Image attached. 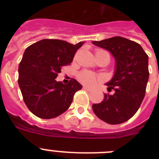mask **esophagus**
<instances>
[{
	"mask_svg": "<svg viewBox=\"0 0 159 159\" xmlns=\"http://www.w3.org/2000/svg\"><path fill=\"white\" fill-rule=\"evenodd\" d=\"M83 88H84V90H86V91H88V92H92V88H88V87H87V86H84V87H83Z\"/></svg>",
	"mask_w": 159,
	"mask_h": 159,
	"instance_id": "obj_1",
	"label": "esophagus"
}]
</instances>
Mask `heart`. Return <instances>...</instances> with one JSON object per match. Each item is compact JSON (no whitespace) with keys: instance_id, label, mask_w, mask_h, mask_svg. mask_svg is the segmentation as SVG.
I'll use <instances>...</instances> for the list:
<instances>
[{"instance_id":"heart-1","label":"heart","mask_w":159,"mask_h":159,"mask_svg":"<svg viewBox=\"0 0 159 159\" xmlns=\"http://www.w3.org/2000/svg\"><path fill=\"white\" fill-rule=\"evenodd\" d=\"M100 53H107V52L103 51V50L99 49V50H97L95 54H100ZM78 79H79V80L80 81L82 84H86V85H88V86H90V87L95 86L97 83L101 80L100 76H99V75L95 74V73L91 72V71H81V72L78 75Z\"/></svg>"}]
</instances>
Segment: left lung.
I'll return each mask as SVG.
<instances>
[{
	"label": "left lung",
	"instance_id": "left-lung-1",
	"mask_svg": "<svg viewBox=\"0 0 159 159\" xmlns=\"http://www.w3.org/2000/svg\"><path fill=\"white\" fill-rule=\"evenodd\" d=\"M92 43L111 52L116 62L114 77L106 84L108 92H115L104 94L100 103L92 105L93 111L107 123H123L134 116L144 99L149 79L148 56L139 43L121 36Z\"/></svg>",
	"mask_w": 159,
	"mask_h": 159
}]
</instances>
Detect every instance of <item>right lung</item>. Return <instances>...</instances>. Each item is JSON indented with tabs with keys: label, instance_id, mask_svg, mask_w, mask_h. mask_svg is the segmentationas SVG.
<instances>
[{
	"label": "right lung",
	"instance_id": "obj_1",
	"mask_svg": "<svg viewBox=\"0 0 159 159\" xmlns=\"http://www.w3.org/2000/svg\"><path fill=\"white\" fill-rule=\"evenodd\" d=\"M84 43L44 39L25 49L18 68V84L25 104L35 116L52 119L69 108L74 95L82 85L75 79L64 84L56 81V78L64 66L72 62Z\"/></svg>",
	"mask_w": 159,
	"mask_h": 159
}]
</instances>
